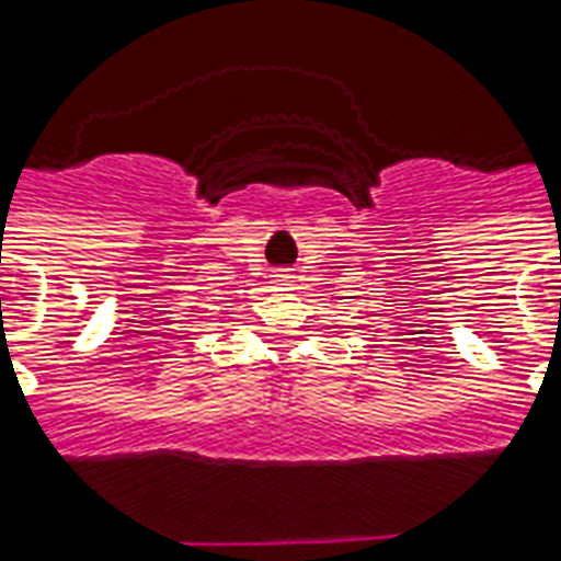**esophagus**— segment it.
I'll use <instances>...</instances> for the list:
<instances>
[{
  "label": "esophagus",
  "mask_w": 561,
  "mask_h": 561,
  "mask_svg": "<svg viewBox=\"0 0 561 561\" xmlns=\"http://www.w3.org/2000/svg\"><path fill=\"white\" fill-rule=\"evenodd\" d=\"M273 279H276V282H288V279H291V276H288V273H282V270H279V273H273Z\"/></svg>",
  "instance_id": "1"
}]
</instances>
